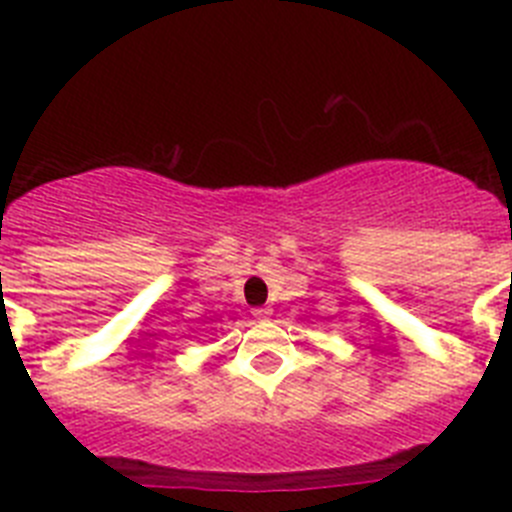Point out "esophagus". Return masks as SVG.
Here are the masks:
<instances>
[{
	"instance_id": "34e87169",
	"label": "esophagus",
	"mask_w": 512,
	"mask_h": 512,
	"mask_svg": "<svg viewBox=\"0 0 512 512\" xmlns=\"http://www.w3.org/2000/svg\"><path fill=\"white\" fill-rule=\"evenodd\" d=\"M253 318H256V320H269L271 318V307H256V310H253Z\"/></svg>"
}]
</instances>
